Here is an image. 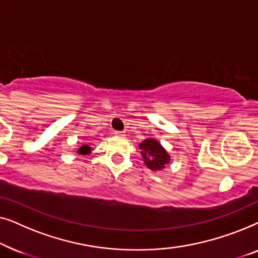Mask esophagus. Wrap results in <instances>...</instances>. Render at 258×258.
<instances>
[{
    "label": "esophagus",
    "instance_id": "obj_1",
    "mask_svg": "<svg viewBox=\"0 0 258 258\" xmlns=\"http://www.w3.org/2000/svg\"><path fill=\"white\" fill-rule=\"evenodd\" d=\"M115 136H124V132H114Z\"/></svg>",
    "mask_w": 258,
    "mask_h": 258
}]
</instances>
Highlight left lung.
<instances>
[{
    "label": "left lung",
    "instance_id": "obj_1",
    "mask_svg": "<svg viewBox=\"0 0 258 258\" xmlns=\"http://www.w3.org/2000/svg\"><path fill=\"white\" fill-rule=\"evenodd\" d=\"M140 149L144 163L150 170H162L170 162V155L157 140L146 139L140 143Z\"/></svg>",
    "mask_w": 258,
    "mask_h": 258
}]
</instances>
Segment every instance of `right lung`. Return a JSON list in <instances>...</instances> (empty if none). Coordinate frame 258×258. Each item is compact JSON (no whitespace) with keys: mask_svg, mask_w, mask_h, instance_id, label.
Returning <instances> with one entry per match:
<instances>
[{"mask_svg":"<svg viewBox=\"0 0 258 258\" xmlns=\"http://www.w3.org/2000/svg\"><path fill=\"white\" fill-rule=\"evenodd\" d=\"M90 153H91V147L86 146V144H84V146H82L79 150H77V154H80V155H88Z\"/></svg>","mask_w":258,"mask_h":258,"instance_id":"right-lung-1","label":"right lung"}]
</instances>
